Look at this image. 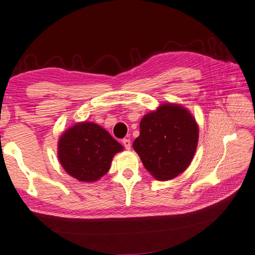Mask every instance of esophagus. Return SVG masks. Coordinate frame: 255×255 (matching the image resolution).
Here are the masks:
<instances>
[{
  "instance_id": "obj_1",
  "label": "esophagus",
  "mask_w": 255,
  "mask_h": 255,
  "mask_svg": "<svg viewBox=\"0 0 255 255\" xmlns=\"http://www.w3.org/2000/svg\"><path fill=\"white\" fill-rule=\"evenodd\" d=\"M122 144H124V146H125L128 150L130 149V140H129V139H127V138L122 139Z\"/></svg>"
}]
</instances>
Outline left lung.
Masks as SVG:
<instances>
[{"instance_id":"left-lung-1","label":"left lung","mask_w":255,"mask_h":255,"mask_svg":"<svg viewBox=\"0 0 255 255\" xmlns=\"http://www.w3.org/2000/svg\"><path fill=\"white\" fill-rule=\"evenodd\" d=\"M199 127L190 112L179 104H162L140 121L133 143L146 170L159 181L182 174L195 156Z\"/></svg>"}]
</instances>
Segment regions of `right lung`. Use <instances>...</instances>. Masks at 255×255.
Returning a JSON list of instances; mask_svg holds the SVG:
<instances>
[{"label": "right lung", "mask_w": 255, "mask_h": 255, "mask_svg": "<svg viewBox=\"0 0 255 255\" xmlns=\"http://www.w3.org/2000/svg\"><path fill=\"white\" fill-rule=\"evenodd\" d=\"M119 142L104 128L90 121L75 124L58 139L57 157L68 174L80 182H96L110 169Z\"/></svg>", "instance_id": "right-lung-1"}]
</instances>
